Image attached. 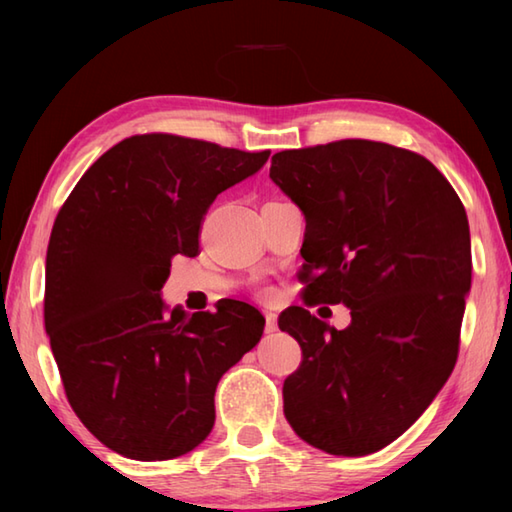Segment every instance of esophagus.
<instances>
[{"label": "esophagus", "instance_id": "1", "mask_svg": "<svg viewBox=\"0 0 512 512\" xmlns=\"http://www.w3.org/2000/svg\"><path fill=\"white\" fill-rule=\"evenodd\" d=\"M264 317H266V328H264V330H266L268 334H273V332L277 330V314L266 310V312H264Z\"/></svg>", "mask_w": 512, "mask_h": 512}]
</instances>
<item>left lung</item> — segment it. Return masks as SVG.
Returning <instances> with one entry per match:
<instances>
[{"mask_svg": "<svg viewBox=\"0 0 512 512\" xmlns=\"http://www.w3.org/2000/svg\"><path fill=\"white\" fill-rule=\"evenodd\" d=\"M270 178L306 215V308L279 314L301 345L284 413L301 440L367 455L402 436L451 376L471 288V233L449 180L416 151L363 138L286 149ZM343 302L345 331L308 307Z\"/></svg>", "mask_w": 512, "mask_h": 512, "instance_id": "obj_1", "label": "left lung"}]
</instances>
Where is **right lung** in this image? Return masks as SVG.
Wrapping results in <instances>:
<instances>
[{
    "mask_svg": "<svg viewBox=\"0 0 512 512\" xmlns=\"http://www.w3.org/2000/svg\"><path fill=\"white\" fill-rule=\"evenodd\" d=\"M268 156L176 134L129 136L63 202L43 321L70 407L107 449L171 460L211 433L215 387L259 343L266 319L235 299L215 312L165 314L160 290L173 257L200 255L217 193Z\"/></svg>",
    "mask_w": 512,
    "mask_h": 512,
    "instance_id": "obj_1",
    "label": "right lung"
}]
</instances>
